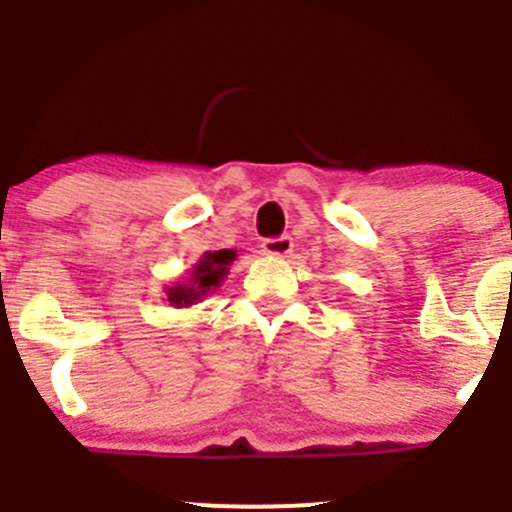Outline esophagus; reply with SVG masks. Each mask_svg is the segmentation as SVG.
<instances>
[{
  "instance_id": "esophagus-1",
  "label": "esophagus",
  "mask_w": 512,
  "mask_h": 512,
  "mask_svg": "<svg viewBox=\"0 0 512 512\" xmlns=\"http://www.w3.org/2000/svg\"><path fill=\"white\" fill-rule=\"evenodd\" d=\"M294 242L289 235H280V237H265L262 240V250L267 252V255H275V257H287L289 252H292Z\"/></svg>"
}]
</instances>
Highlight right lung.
I'll use <instances>...</instances> for the list:
<instances>
[{
    "mask_svg": "<svg viewBox=\"0 0 512 512\" xmlns=\"http://www.w3.org/2000/svg\"><path fill=\"white\" fill-rule=\"evenodd\" d=\"M235 260V250H218V252H208V255L200 260V265L195 267V272L190 275V285L188 287H173L168 289V299L178 307H188L193 304L195 299L203 297L205 292H210L213 287H218L220 282L225 280L227 275V265Z\"/></svg>",
    "mask_w": 512,
    "mask_h": 512,
    "instance_id": "add662e5",
    "label": "right lung"
}]
</instances>
